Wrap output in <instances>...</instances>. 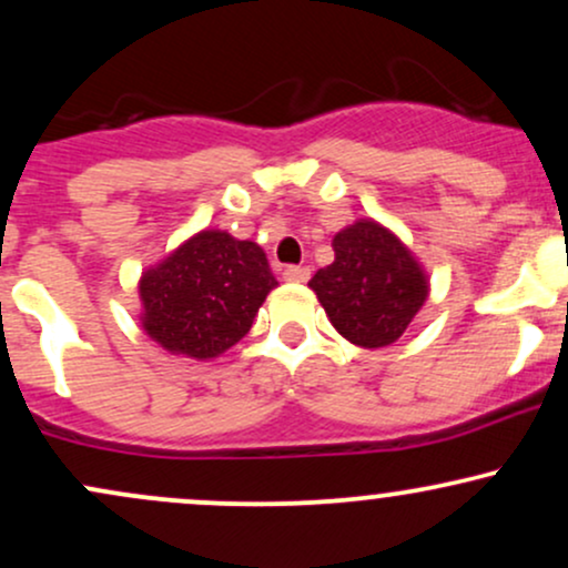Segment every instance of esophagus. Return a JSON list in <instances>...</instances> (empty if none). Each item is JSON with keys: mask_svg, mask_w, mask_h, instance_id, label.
<instances>
[{"mask_svg": "<svg viewBox=\"0 0 568 568\" xmlns=\"http://www.w3.org/2000/svg\"><path fill=\"white\" fill-rule=\"evenodd\" d=\"M283 277L291 280V283H304V280H310V266H285L283 270Z\"/></svg>", "mask_w": 568, "mask_h": 568, "instance_id": "esophagus-1", "label": "esophagus"}]
</instances>
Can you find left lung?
I'll return each mask as SVG.
<instances>
[{
  "mask_svg": "<svg viewBox=\"0 0 568 568\" xmlns=\"http://www.w3.org/2000/svg\"><path fill=\"white\" fill-rule=\"evenodd\" d=\"M334 253V264L310 280L334 328L366 349L397 342L427 298V277L408 247L363 219L336 234Z\"/></svg>",
  "mask_w": 568,
  "mask_h": 568,
  "instance_id": "8db88e82",
  "label": "left lung"
}]
</instances>
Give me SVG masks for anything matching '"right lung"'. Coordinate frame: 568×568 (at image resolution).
<instances>
[{
	"instance_id": "obj_1",
	"label": "right lung",
	"mask_w": 568,
	"mask_h": 568,
	"mask_svg": "<svg viewBox=\"0 0 568 568\" xmlns=\"http://www.w3.org/2000/svg\"><path fill=\"white\" fill-rule=\"evenodd\" d=\"M275 285L256 243L205 230L143 272V331L168 352L207 361L251 331Z\"/></svg>"
}]
</instances>
